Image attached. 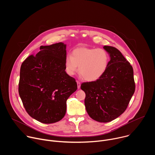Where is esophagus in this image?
I'll return each instance as SVG.
<instances>
[{
  "label": "esophagus",
  "mask_w": 155,
  "mask_h": 155,
  "mask_svg": "<svg viewBox=\"0 0 155 155\" xmlns=\"http://www.w3.org/2000/svg\"><path fill=\"white\" fill-rule=\"evenodd\" d=\"M77 87H78V89H80V86H81V83L79 82V81H77Z\"/></svg>",
  "instance_id": "obj_1"
}]
</instances>
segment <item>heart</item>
I'll return each instance as SVG.
<instances>
[{"label": "heart", "mask_w": 155, "mask_h": 155, "mask_svg": "<svg viewBox=\"0 0 155 155\" xmlns=\"http://www.w3.org/2000/svg\"><path fill=\"white\" fill-rule=\"evenodd\" d=\"M110 55L104 48H77L65 59V70L69 75H74L79 66V72L84 80L94 81L101 78L107 71Z\"/></svg>", "instance_id": "heart-1"}]
</instances>
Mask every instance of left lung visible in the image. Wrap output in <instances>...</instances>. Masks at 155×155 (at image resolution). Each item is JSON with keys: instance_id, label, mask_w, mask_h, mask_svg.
<instances>
[{"instance_id": "left-lung-1", "label": "left lung", "mask_w": 155, "mask_h": 155, "mask_svg": "<svg viewBox=\"0 0 155 155\" xmlns=\"http://www.w3.org/2000/svg\"><path fill=\"white\" fill-rule=\"evenodd\" d=\"M110 60L99 80L85 82L81 89L86 94L84 105L89 116L101 123L111 121L126 110L135 91L133 69L116 48L104 46Z\"/></svg>"}]
</instances>
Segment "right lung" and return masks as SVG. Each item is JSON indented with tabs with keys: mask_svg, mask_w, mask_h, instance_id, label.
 I'll use <instances>...</instances> for the list:
<instances>
[{
	"mask_svg": "<svg viewBox=\"0 0 155 155\" xmlns=\"http://www.w3.org/2000/svg\"><path fill=\"white\" fill-rule=\"evenodd\" d=\"M40 50L22 63L18 91L32 118L51 124L64 117L66 102L77 90V84L65 71L66 44L41 46Z\"/></svg>",
	"mask_w": 155,
	"mask_h": 155,
	"instance_id": "1",
	"label": "right lung"
}]
</instances>
